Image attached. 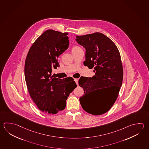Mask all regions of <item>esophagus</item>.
Instances as JSON below:
<instances>
[{
  "instance_id": "esophagus-1",
  "label": "esophagus",
  "mask_w": 149,
  "mask_h": 149,
  "mask_svg": "<svg viewBox=\"0 0 149 149\" xmlns=\"http://www.w3.org/2000/svg\"><path fill=\"white\" fill-rule=\"evenodd\" d=\"M74 81L76 82V84L79 85V79H74Z\"/></svg>"
}]
</instances>
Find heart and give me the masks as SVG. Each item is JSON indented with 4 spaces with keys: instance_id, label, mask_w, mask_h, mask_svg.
I'll return each mask as SVG.
<instances>
[{
    "instance_id": "1",
    "label": "heart",
    "mask_w": 149,
    "mask_h": 149,
    "mask_svg": "<svg viewBox=\"0 0 149 149\" xmlns=\"http://www.w3.org/2000/svg\"><path fill=\"white\" fill-rule=\"evenodd\" d=\"M79 49H81V48L79 47V46H73V48H72V51H76V50H78Z\"/></svg>"
}]
</instances>
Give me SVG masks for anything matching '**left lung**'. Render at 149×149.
<instances>
[{
  "instance_id": "obj_1",
  "label": "left lung",
  "mask_w": 149,
  "mask_h": 149,
  "mask_svg": "<svg viewBox=\"0 0 149 149\" xmlns=\"http://www.w3.org/2000/svg\"><path fill=\"white\" fill-rule=\"evenodd\" d=\"M76 40L86 49L84 65L94 68L95 75L81 77L79 85L84 90L79 98L83 110L94 115L109 111L118 98L121 88L123 70L121 55L111 39L101 33L77 36ZM101 89H105L104 97L96 98Z\"/></svg>"
}]
</instances>
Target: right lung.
Here are the masks:
<instances>
[{
	"label": "right lung",
	"instance_id": "1",
	"mask_svg": "<svg viewBox=\"0 0 149 149\" xmlns=\"http://www.w3.org/2000/svg\"><path fill=\"white\" fill-rule=\"evenodd\" d=\"M68 33L48 29L32 45L25 63L28 92L38 109L49 114L64 110L66 100L77 85L73 79H58L52 70L59 67L57 58L69 45Z\"/></svg>",
	"mask_w": 149,
	"mask_h": 149
}]
</instances>
